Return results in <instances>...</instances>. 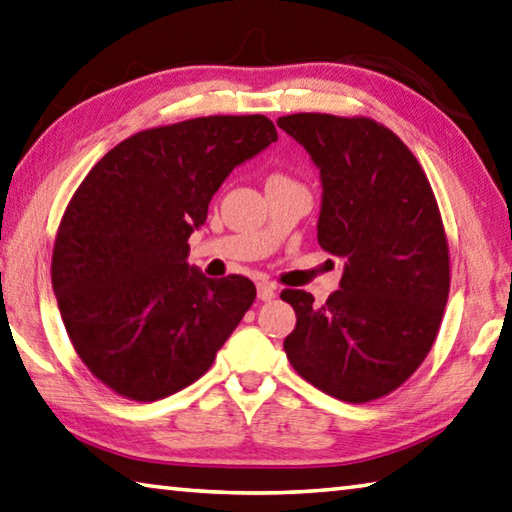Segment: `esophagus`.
Listing matches in <instances>:
<instances>
[{"instance_id":"obj_1","label":"esophagus","mask_w":512,"mask_h":512,"mask_svg":"<svg viewBox=\"0 0 512 512\" xmlns=\"http://www.w3.org/2000/svg\"><path fill=\"white\" fill-rule=\"evenodd\" d=\"M256 292H258L260 301H272V298L276 296V285L274 283H258Z\"/></svg>"}]
</instances>
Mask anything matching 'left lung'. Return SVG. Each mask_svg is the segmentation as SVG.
Returning <instances> with one entry per match:
<instances>
[{"label": "left lung", "mask_w": 512, "mask_h": 512, "mask_svg": "<svg viewBox=\"0 0 512 512\" xmlns=\"http://www.w3.org/2000/svg\"><path fill=\"white\" fill-rule=\"evenodd\" d=\"M321 171L318 245L345 258L341 289L314 305L285 289L296 327L283 347L314 388L347 403L408 381L437 339L450 289L448 240L417 158L370 118H278Z\"/></svg>", "instance_id": "1"}]
</instances>
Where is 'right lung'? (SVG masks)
Returning a JSON list of instances; mask_svg holds the SVG:
<instances>
[{
    "mask_svg": "<svg viewBox=\"0 0 512 512\" xmlns=\"http://www.w3.org/2000/svg\"><path fill=\"white\" fill-rule=\"evenodd\" d=\"M278 140L265 115H209L120 142L77 187L57 229L53 292L77 356L113 392L158 401L194 383L256 298L207 278L187 240L245 160Z\"/></svg>",
    "mask_w": 512,
    "mask_h": 512,
    "instance_id": "1",
    "label": "right lung"
}]
</instances>
